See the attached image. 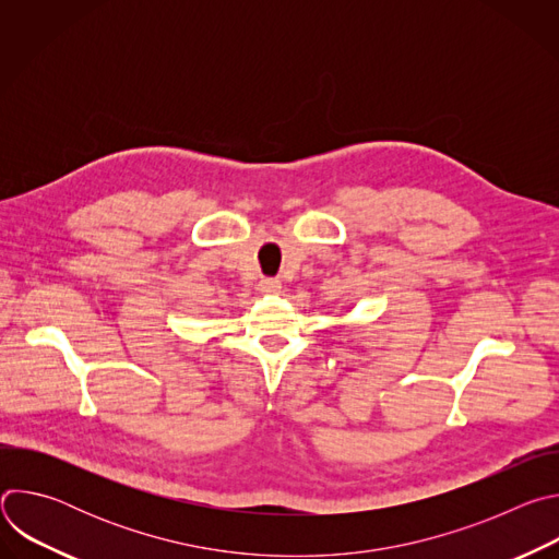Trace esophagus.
I'll list each match as a JSON object with an SVG mask.
<instances>
[{"mask_svg":"<svg viewBox=\"0 0 559 559\" xmlns=\"http://www.w3.org/2000/svg\"><path fill=\"white\" fill-rule=\"evenodd\" d=\"M259 289L263 294H278L281 292V281L278 278H261Z\"/></svg>","mask_w":559,"mask_h":559,"instance_id":"34e87169","label":"esophagus"}]
</instances>
